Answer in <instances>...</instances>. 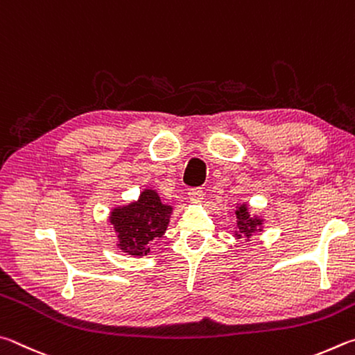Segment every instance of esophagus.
Segmentation results:
<instances>
[{
  "mask_svg": "<svg viewBox=\"0 0 355 355\" xmlns=\"http://www.w3.org/2000/svg\"><path fill=\"white\" fill-rule=\"evenodd\" d=\"M189 198H190V201H193V202H201L204 200V191L201 189H190Z\"/></svg>",
  "mask_w": 355,
  "mask_h": 355,
  "instance_id": "obj_1",
  "label": "esophagus"
}]
</instances>
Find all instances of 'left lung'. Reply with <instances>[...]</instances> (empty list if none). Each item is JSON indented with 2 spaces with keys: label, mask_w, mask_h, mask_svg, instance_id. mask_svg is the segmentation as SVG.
Masks as SVG:
<instances>
[{
  "label": "left lung",
  "mask_w": 355,
  "mask_h": 355,
  "mask_svg": "<svg viewBox=\"0 0 355 355\" xmlns=\"http://www.w3.org/2000/svg\"><path fill=\"white\" fill-rule=\"evenodd\" d=\"M234 214L237 216V221H235V232H234V237L237 240L240 239L250 240L252 235H257L259 232L263 231L265 218L262 215L252 212V209L248 202L235 204Z\"/></svg>",
  "instance_id": "8db88e82"
}]
</instances>
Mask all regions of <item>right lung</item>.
<instances>
[{
  "label": "right lung",
  "mask_w": 355,
  "mask_h": 355,
  "mask_svg": "<svg viewBox=\"0 0 355 355\" xmlns=\"http://www.w3.org/2000/svg\"><path fill=\"white\" fill-rule=\"evenodd\" d=\"M173 214V206L160 200L157 190L146 187L140 191L135 201L124 206H115L109 212L116 237V248L130 257L140 259L151 252L166 232Z\"/></svg>",
  "instance_id": "right-lung-1"
}]
</instances>
